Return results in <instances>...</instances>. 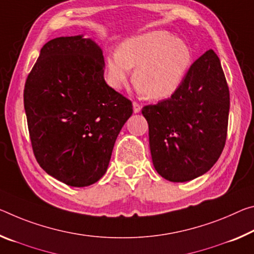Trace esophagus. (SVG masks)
<instances>
[{
	"label": "esophagus",
	"mask_w": 254,
	"mask_h": 254,
	"mask_svg": "<svg viewBox=\"0 0 254 254\" xmlns=\"http://www.w3.org/2000/svg\"><path fill=\"white\" fill-rule=\"evenodd\" d=\"M140 111H141V105H140L139 103L133 102V112L134 113H139Z\"/></svg>",
	"instance_id": "obj_1"
}]
</instances>
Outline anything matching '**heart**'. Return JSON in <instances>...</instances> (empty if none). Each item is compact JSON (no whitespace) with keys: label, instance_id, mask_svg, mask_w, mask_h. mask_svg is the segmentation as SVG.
I'll return each instance as SVG.
<instances>
[{"label":"heart","instance_id":"obj_1","mask_svg":"<svg viewBox=\"0 0 254 254\" xmlns=\"http://www.w3.org/2000/svg\"><path fill=\"white\" fill-rule=\"evenodd\" d=\"M193 61L191 47L166 30H151L121 44L106 59L107 81L120 90L135 66V87L148 98L172 97L184 81Z\"/></svg>","mask_w":254,"mask_h":254}]
</instances>
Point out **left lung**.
<instances>
[{
	"label": "left lung",
	"mask_w": 254,
	"mask_h": 254,
	"mask_svg": "<svg viewBox=\"0 0 254 254\" xmlns=\"http://www.w3.org/2000/svg\"><path fill=\"white\" fill-rule=\"evenodd\" d=\"M229 90L219 58L207 51L172 97L142 108L152 164L171 182L199 178L214 166L226 142Z\"/></svg>",
	"instance_id": "left-lung-1"
}]
</instances>
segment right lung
I'll use <instances>...</instances> for the list:
<instances>
[{"label":"right lung","mask_w":254,"mask_h":254,"mask_svg":"<svg viewBox=\"0 0 254 254\" xmlns=\"http://www.w3.org/2000/svg\"><path fill=\"white\" fill-rule=\"evenodd\" d=\"M103 51L82 35L47 42L28 74L23 104L34 155L48 175L70 187L103 178L130 99L104 79Z\"/></svg>","instance_id":"add662e5"}]
</instances>
